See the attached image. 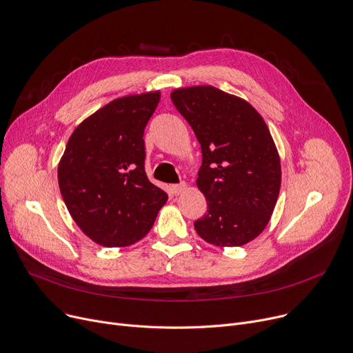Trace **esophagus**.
Instances as JSON below:
<instances>
[{
	"instance_id": "esophagus-1",
	"label": "esophagus",
	"mask_w": 353,
	"mask_h": 353,
	"mask_svg": "<svg viewBox=\"0 0 353 353\" xmlns=\"http://www.w3.org/2000/svg\"><path fill=\"white\" fill-rule=\"evenodd\" d=\"M185 188H186V183L181 182V183H176V185L171 186V192H172V195H179L185 191Z\"/></svg>"
}]
</instances>
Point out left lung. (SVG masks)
<instances>
[{
	"mask_svg": "<svg viewBox=\"0 0 353 353\" xmlns=\"http://www.w3.org/2000/svg\"><path fill=\"white\" fill-rule=\"evenodd\" d=\"M171 99L202 150L196 186L208 212L194 222L196 234L221 248L251 242L271 219L281 190V159L263 118L212 85L176 88Z\"/></svg>",
	"mask_w": 353,
	"mask_h": 353,
	"instance_id": "left-lung-1",
	"label": "left lung"
}]
</instances>
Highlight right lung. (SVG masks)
Listing matches in <instances>:
<instances>
[{"label": "right lung", "mask_w": 353, "mask_h": 353, "mask_svg": "<svg viewBox=\"0 0 353 353\" xmlns=\"http://www.w3.org/2000/svg\"><path fill=\"white\" fill-rule=\"evenodd\" d=\"M159 91L111 101L74 130L58 163L68 212L90 239L107 248L135 243L150 232L168 195L143 170V130Z\"/></svg>", "instance_id": "add662e5"}]
</instances>
